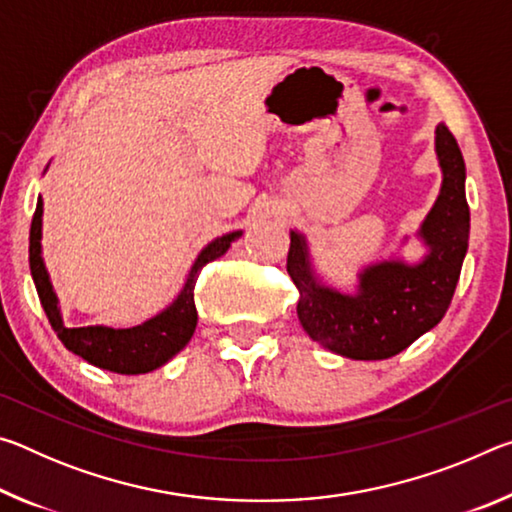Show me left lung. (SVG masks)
I'll use <instances>...</instances> for the list:
<instances>
[{
  "label": "left lung",
  "instance_id": "left-lung-1",
  "mask_svg": "<svg viewBox=\"0 0 512 512\" xmlns=\"http://www.w3.org/2000/svg\"><path fill=\"white\" fill-rule=\"evenodd\" d=\"M436 151L445 178L422 225L429 257L420 266L386 262L366 268L357 296H343L320 287L309 268L305 239L291 232L287 271L300 291V323L316 343L350 359H388L447 314L467 253L470 207L463 155L445 124L436 128Z\"/></svg>",
  "mask_w": 512,
  "mask_h": 512
}]
</instances>
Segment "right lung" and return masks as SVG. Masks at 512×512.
Instances as JSON below:
<instances>
[{"instance_id":"add662e5","label":"right lung","mask_w":512,"mask_h":512,"mask_svg":"<svg viewBox=\"0 0 512 512\" xmlns=\"http://www.w3.org/2000/svg\"><path fill=\"white\" fill-rule=\"evenodd\" d=\"M40 228H42V198H38L36 212H33L31 232H29V266L33 282H36L38 298L42 309L49 318L51 327L58 334L69 352L79 354L81 359L90 361L92 366L103 370L119 372V375H142L167 363L173 354H178L192 339L196 329V305H194V287L198 273L205 264L214 262L230 248L241 232H230L221 239L212 241L192 266L187 277L185 289L180 291L178 300L160 316L146 320L144 325L131 329H112V327H65L60 318L58 302L51 289L49 275L45 271L40 257Z\"/></svg>"}]
</instances>
